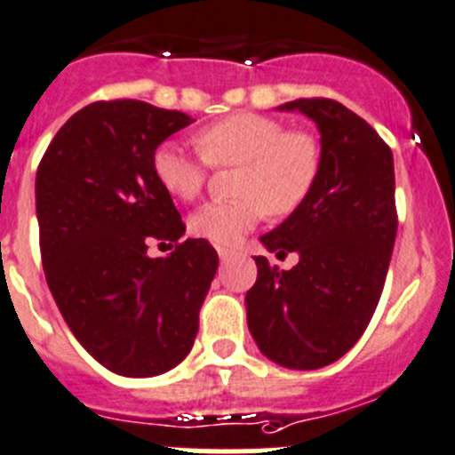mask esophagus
I'll list each match as a JSON object with an SVG mask.
<instances>
[{
  "instance_id": "obj_1",
  "label": "esophagus",
  "mask_w": 455,
  "mask_h": 455,
  "mask_svg": "<svg viewBox=\"0 0 455 455\" xmlns=\"http://www.w3.org/2000/svg\"><path fill=\"white\" fill-rule=\"evenodd\" d=\"M230 257H232V252H230V250H225V248H219V259H220V261H230Z\"/></svg>"
}]
</instances>
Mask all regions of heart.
Masks as SVG:
<instances>
[{
	"mask_svg": "<svg viewBox=\"0 0 455 455\" xmlns=\"http://www.w3.org/2000/svg\"><path fill=\"white\" fill-rule=\"evenodd\" d=\"M200 156L176 142L154 151L151 170L160 188L179 201H194L207 179V165H239L235 201L205 203L189 216L198 239L230 248L263 214L288 216L308 198L322 170V147L310 132L285 129L279 120L252 111L225 116L196 133Z\"/></svg>",
	"mask_w": 455,
	"mask_h": 455,
	"instance_id": "heart-1",
	"label": "heart"
}]
</instances>
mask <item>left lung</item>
I'll list each match as a JSON object with an SVG mask.
<instances>
[{
	"label": "left lung",
	"mask_w": 455,
	"mask_h": 455,
	"mask_svg": "<svg viewBox=\"0 0 455 455\" xmlns=\"http://www.w3.org/2000/svg\"><path fill=\"white\" fill-rule=\"evenodd\" d=\"M322 133L313 192L279 228L261 236L267 252L299 254L290 270L257 261L245 295L248 328L267 360L315 371L348 353L369 326L397 235L391 147L360 116L328 98H299Z\"/></svg>",
	"instance_id": "8db88e82"
}]
</instances>
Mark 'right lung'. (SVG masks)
<instances>
[{
    "instance_id": "right-lung-1",
    "label": "right lung",
    "mask_w": 455,
    "mask_h": 455,
    "mask_svg": "<svg viewBox=\"0 0 455 455\" xmlns=\"http://www.w3.org/2000/svg\"><path fill=\"white\" fill-rule=\"evenodd\" d=\"M194 123L142 100L93 102L64 123L37 167L40 250L51 295L105 369L151 378L188 357L219 267L151 170L165 138ZM156 240L177 243L151 259Z\"/></svg>"
}]
</instances>
